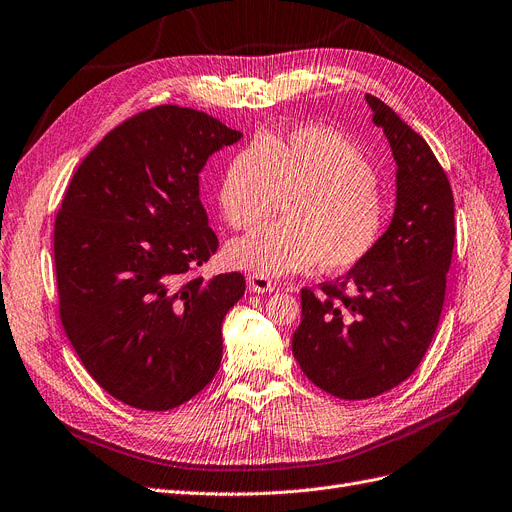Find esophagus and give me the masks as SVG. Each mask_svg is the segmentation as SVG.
<instances>
[{"mask_svg": "<svg viewBox=\"0 0 512 512\" xmlns=\"http://www.w3.org/2000/svg\"><path fill=\"white\" fill-rule=\"evenodd\" d=\"M247 286H249V291L251 293H272L274 288H276V284L270 280V278H265L263 274H249V278H247Z\"/></svg>", "mask_w": 512, "mask_h": 512, "instance_id": "1", "label": "esophagus"}]
</instances>
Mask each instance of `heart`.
Returning a JSON list of instances; mask_svg holds the SVG:
<instances>
[{
    "mask_svg": "<svg viewBox=\"0 0 512 512\" xmlns=\"http://www.w3.org/2000/svg\"><path fill=\"white\" fill-rule=\"evenodd\" d=\"M286 224L261 226L226 247L234 268L284 276L318 265L349 270L381 242L387 203L366 154L343 133L307 125L253 142L226 167L219 209L234 230L253 228L280 205Z\"/></svg>",
    "mask_w": 512,
    "mask_h": 512,
    "instance_id": "obj_1",
    "label": "heart"
}]
</instances>
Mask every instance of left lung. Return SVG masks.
I'll use <instances>...</instances> for the list:
<instances>
[{"instance_id":"obj_1","label":"left lung","mask_w":512,"mask_h":512,"mask_svg":"<svg viewBox=\"0 0 512 512\" xmlns=\"http://www.w3.org/2000/svg\"><path fill=\"white\" fill-rule=\"evenodd\" d=\"M397 165L393 219L376 249L320 291H301L293 355L341 399L381 395L418 368L439 324L454 249V196L429 144L366 94Z\"/></svg>"}]
</instances>
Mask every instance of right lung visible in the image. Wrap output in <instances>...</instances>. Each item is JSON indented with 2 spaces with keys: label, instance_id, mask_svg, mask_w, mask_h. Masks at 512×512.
<instances>
[{
  "label": "right lung",
  "instance_id": "add662e5",
  "mask_svg": "<svg viewBox=\"0 0 512 512\" xmlns=\"http://www.w3.org/2000/svg\"><path fill=\"white\" fill-rule=\"evenodd\" d=\"M242 133L194 108L154 106L108 131L66 188L54 224L60 320L92 379L148 412L215 376L240 272L192 276L217 251L198 173Z\"/></svg>",
  "mask_w": 512,
  "mask_h": 512
}]
</instances>
